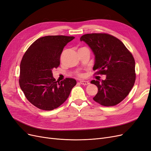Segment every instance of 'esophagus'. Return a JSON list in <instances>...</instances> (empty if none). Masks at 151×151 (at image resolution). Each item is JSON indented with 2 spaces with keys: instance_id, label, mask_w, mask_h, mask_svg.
Listing matches in <instances>:
<instances>
[{
  "instance_id": "obj_1",
  "label": "esophagus",
  "mask_w": 151,
  "mask_h": 151,
  "mask_svg": "<svg viewBox=\"0 0 151 151\" xmlns=\"http://www.w3.org/2000/svg\"><path fill=\"white\" fill-rule=\"evenodd\" d=\"M80 83H81V84L84 85V86H86V85H88V84H89V81H80Z\"/></svg>"
}]
</instances>
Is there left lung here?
Returning a JSON list of instances; mask_svg holds the SVG:
<instances>
[{
  "mask_svg": "<svg viewBox=\"0 0 151 151\" xmlns=\"http://www.w3.org/2000/svg\"><path fill=\"white\" fill-rule=\"evenodd\" d=\"M92 50L95 58L93 70L106 75L101 82L93 80L98 87L93 98L96 102L105 106H112L124 99L133 88L135 81V63L134 57L120 40L106 33H92L82 36Z\"/></svg>",
  "mask_w": 151,
  "mask_h": 151,
  "instance_id": "8db88e82",
  "label": "left lung"
}]
</instances>
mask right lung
<instances>
[{
  "label": "right lung",
  "mask_w": 151,
  "mask_h": 151,
  "mask_svg": "<svg viewBox=\"0 0 151 151\" xmlns=\"http://www.w3.org/2000/svg\"><path fill=\"white\" fill-rule=\"evenodd\" d=\"M74 36H43L32 44L20 64L19 86L27 99L35 106L50 111L60 106L69 96L76 81L66 78L59 82L52 70L60 65V55Z\"/></svg>",
  "instance_id": "add662e5"
}]
</instances>
